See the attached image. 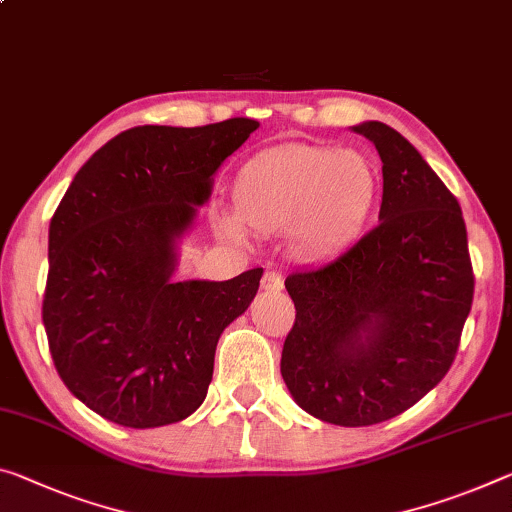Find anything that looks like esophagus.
<instances>
[{
	"mask_svg": "<svg viewBox=\"0 0 512 512\" xmlns=\"http://www.w3.org/2000/svg\"><path fill=\"white\" fill-rule=\"evenodd\" d=\"M285 287V282H282V275L275 273V271H266L264 278H262V289L264 291H280Z\"/></svg>",
	"mask_w": 512,
	"mask_h": 512,
	"instance_id": "1",
	"label": "esophagus"
}]
</instances>
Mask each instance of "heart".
<instances>
[{"label": "heart", "mask_w": 512, "mask_h": 512, "mask_svg": "<svg viewBox=\"0 0 512 512\" xmlns=\"http://www.w3.org/2000/svg\"><path fill=\"white\" fill-rule=\"evenodd\" d=\"M378 198V170L360 150L291 143L255 154L234 182L237 214L218 216V230L243 239L241 221L289 237L303 257L346 248L367 225Z\"/></svg>", "instance_id": "obj_1"}]
</instances>
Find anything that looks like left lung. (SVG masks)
<instances>
[{"mask_svg": "<svg viewBox=\"0 0 512 512\" xmlns=\"http://www.w3.org/2000/svg\"><path fill=\"white\" fill-rule=\"evenodd\" d=\"M353 132L383 161L380 223L285 280L296 321L280 371L312 417L371 426L412 408L451 369L474 271L458 200L415 145L378 120Z\"/></svg>", "mask_w": 512, "mask_h": 512, "instance_id": "1", "label": "left lung"}]
</instances>
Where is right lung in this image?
Listing matches in <instances>:
<instances>
[{
  "label": "right lung",
  "mask_w": 512,
  "mask_h": 512,
  "mask_svg": "<svg viewBox=\"0 0 512 512\" xmlns=\"http://www.w3.org/2000/svg\"><path fill=\"white\" fill-rule=\"evenodd\" d=\"M259 127L143 125L104 143L50 223L43 323L54 367L97 415L157 428L193 415L221 332L248 310L262 269L175 282L177 241L212 196L214 173Z\"/></svg>",
  "instance_id": "obj_1"
}]
</instances>
